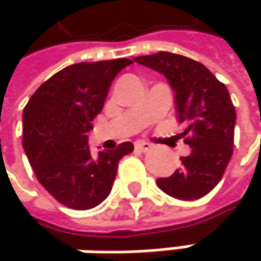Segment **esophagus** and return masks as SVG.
<instances>
[{"instance_id": "34e87169", "label": "esophagus", "mask_w": 261, "mask_h": 261, "mask_svg": "<svg viewBox=\"0 0 261 261\" xmlns=\"http://www.w3.org/2000/svg\"><path fill=\"white\" fill-rule=\"evenodd\" d=\"M136 149L140 151V152H148L149 149H152V145L148 143V142H136Z\"/></svg>"}]
</instances>
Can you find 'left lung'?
Masks as SVG:
<instances>
[{
  "mask_svg": "<svg viewBox=\"0 0 261 261\" xmlns=\"http://www.w3.org/2000/svg\"><path fill=\"white\" fill-rule=\"evenodd\" d=\"M163 74L175 92L178 121L186 127L184 142L192 148L182 166L157 186L168 195L193 201L205 196L221 181L233 155L236 109L224 83L202 63L180 54L160 51L134 59Z\"/></svg>",
  "mask_w": 261,
  "mask_h": 261,
  "instance_id": "obj_1",
  "label": "left lung"
}]
</instances>
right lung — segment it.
Instances as JSON below:
<instances>
[{"label":"right lung","mask_w":261,"mask_h":261,"mask_svg":"<svg viewBox=\"0 0 261 261\" xmlns=\"http://www.w3.org/2000/svg\"><path fill=\"white\" fill-rule=\"evenodd\" d=\"M115 59L71 65L46 80L22 113V146L39 182L60 204L89 210L110 193L131 142L92 154L87 133L102 110L115 77L131 65Z\"/></svg>","instance_id":"add662e5"}]
</instances>
